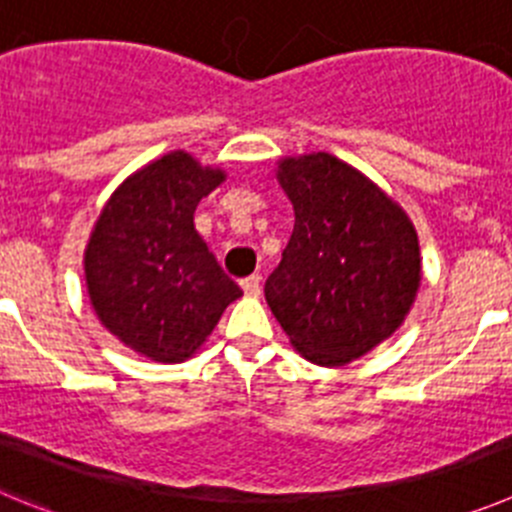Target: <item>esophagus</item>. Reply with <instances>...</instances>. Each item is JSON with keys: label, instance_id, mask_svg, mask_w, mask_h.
Returning a JSON list of instances; mask_svg holds the SVG:
<instances>
[{"label": "esophagus", "instance_id": "1", "mask_svg": "<svg viewBox=\"0 0 512 512\" xmlns=\"http://www.w3.org/2000/svg\"><path fill=\"white\" fill-rule=\"evenodd\" d=\"M242 290H245L247 296H260V278L257 275H250V278L242 280Z\"/></svg>", "mask_w": 512, "mask_h": 512}]
</instances>
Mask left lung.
<instances>
[{
    "label": "left lung",
    "mask_w": 512,
    "mask_h": 512,
    "mask_svg": "<svg viewBox=\"0 0 512 512\" xmlns=\"http://www.w3.org/2000/svg\"><path fill=\"white\" fill-rule=\"evenodd\" d=\"M296 224L265 298L316 365H344L388 339L411 311L421 255L411 219L359 170L329 153L283 160Z\"/></svg>",
    "instance_id": "obj_1"
}]
</instances>
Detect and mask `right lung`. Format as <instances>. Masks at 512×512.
I'll return each mask as SVG.
<instances>
[{"mask_svg":"<svg viewBox=\"0 0 512 512\" xmlns=\"http://www.w3.org/2000/svg\"><path fill=\"white\" fill-rule=\"evenodd\" d=\"M219 181L224 173L181 150L163 155L124 181L91 234L86 283L96 316L158 362L191 357L242 296L193 227Z\"/></svg>","mask_w":512,"mask_h":512,"instance_id":"right-lung-1","label":"right lung"}]
</instances>
